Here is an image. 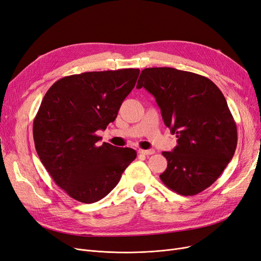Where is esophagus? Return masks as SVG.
<instances>
[{"mask_svg": "<svg viewBox=\"0 0 261 261\" xmlns=\"http://www.w3.org/2000/svg\"><path fill=\"white\" fill-rule=\"evenodd\" d=\"M139 152L142 153V155L149 156V155H152V153H155V150L153 149H140Z\"/></svg>", "mask_w": 261, "mask_h": 261, "instance_id": "obj_1", "label": "esophagus"}]
</instances>
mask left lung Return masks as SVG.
Wrapping results in <instances>:
<instances>
[{"mask_svg":"<svg viewBox=\"0 0 261 261\" xmlns=\"http://www.w3.org/2000/svg\"><path fill=\"white\" fill-rule=\"evenodd\" d=\"M142 87L155 96L163 122L177 138L173 151L162 152L168 167L160 179L181 196L203 191L237 148V124L223 92L207 77L173 67L144 69L137 88Z\"/></svg>","mask_w":261,"mask_h":261,"instance_id":"1","label":"left lung"}]
</instances>
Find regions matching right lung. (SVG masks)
Returning a JSON list of instances; mask_svg holds the SVG:
<instances>
[{
    "label": "right lung",
    "instance_id": "add662e5",
    "mask_svg": "<svg viewBox=\"0 0 261 261\" xmlns=\"http://www.w3.org/2000/svg\"><path fill=\"white\" fill-rule=\"evenodd\" d=\"M139 69L85 72L57 81L33 121L35 149L56 184L71 198L93 203L118 184L137 151L103 143L95 132L117 117Z\"/></svg>",
    "mask_w": 261,
    "mask_h": 261
}]
</instances>
